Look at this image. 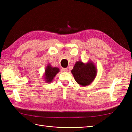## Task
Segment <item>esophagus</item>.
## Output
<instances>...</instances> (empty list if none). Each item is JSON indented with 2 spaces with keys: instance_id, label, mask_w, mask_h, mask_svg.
<instances>
[{
  "instance_id": "1",
  "label": "esophagus",
  "mask_w": 132,
  "mask_h": 132,
  "mask_svg": "<svg viewBox=\"0 0 132 132\" xmlns=\"http://www.w3.org/2000/svg\"><path fill=\"white\" fill-rule=\"evenodd\" d=\"M67 69H66V68H62V72H67Z\"/></svg>"
}]
</instances>
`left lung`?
Segmentation results:
<instances>
[{"label":"left lung","instance_id":"obj_1","mask_svg":"<svg viewBox=\"0 0 132 132\" xmlns=\"http://www.w3.org/2000/svg\"><path fill=\"white\" fill-rule=\"evenodd\" d=\"M71 73L77 84L82 86H87L95 79L97 75V69L91 60L86 63L79 61L76 62Z\"/></svg>","mask_w":132,"mask_h":132}]
</instances>
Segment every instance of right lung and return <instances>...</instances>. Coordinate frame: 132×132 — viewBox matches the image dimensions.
Returning a JSON list of instances; mask_svg holds the SVG:
<instances>
[{"mask_svg":"<svg viewBox=\"0 0 132 132\" xmlns=\"http://www.w3.org/2000/svg\"><path fill=\"white\" fill-rule=\"evenodd\" d=\"M59 72V68H58V67H53L51 65L50 63H48L46 67L45 73L43 74V79H45V81L47 83L52 82L56 74L58 73Z\"/></svg>","mask_w":132,"mask_h":132,"instance_id":"obj_1","label":"right lung"}]
</instances>
